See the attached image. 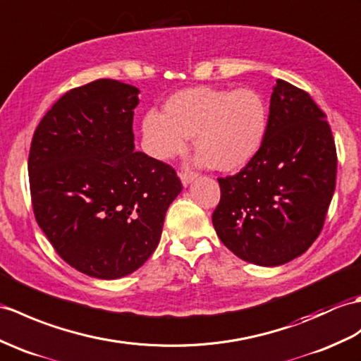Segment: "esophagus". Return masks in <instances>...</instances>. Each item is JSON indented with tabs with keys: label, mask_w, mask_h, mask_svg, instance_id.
<instances>
[{
	"label": "esophagus",
	"mask_w": 361,
	"mask_h": 361,
	"mask_svg": "<svg viewBox=\"0 0 361 361\" xmlns=\"http://www.w3.org/2000/svg\"><path fill=\"white\" fill-rule=\"evenodd\" d=\"M180 178H181L183 186H188V184H190L197 178V173L195 172H183V173H180Z\"/></svg>",
	"instance_id": "1"
}]
</instances>
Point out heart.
<instances>
[{"label":"heart","instance_id":"1","mask_svg":"<svg viewBox=\"0 0 361 361\" xmlns=\"http://www.w3.org/2000/svg\"><path fill=\"white\" fill-rule=\"evenodd\" d=\"M267 126L269 111L257 90L197 86L169 97L163 114L149 112L142 137L147 152L163 161L183 154L194 137L200 164L235 172L257 157Z\"/></svg>","mask_w":361,"mask_h":361}]
</instances>
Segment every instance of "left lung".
<instances>
[{
  "mask_svg": "<svg viewBox=\"0 0 361 361\" xmlns=\"http://www.w3.org/2000/svg\"><path fill=\"white\" fill-rule=\"evenodd\" d=\"M324 118L307 92L276 80L262 149L238 173L219 178L212 223L238 258L280 266L320 235L337 177V150Z\"/></svg>",
  "mask_w": 361,
  "mask_h": 361,
  "instance_id": "left-lung-1",
  "label": "left lung"
}]
</instances>
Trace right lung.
Returning <instances> with one entry per match:
<instances>
[{"label":"right lung","mask_w":361,"mask_h":361,"mask_svg":"<svg viewBox=\"0 0 361 361\" xmlns=\"http://www.w3.org/2000/svg\"><path fill=\"white\" fill-rule=\"evenodd\" d=\"M140 90L116 80L75 87L33 133V214L67 264L115 280L145 264L161 238L167 207L183 186L169 164L133 145Z\"/></svg>","instance_id":"add662e5"}]
</instances>
